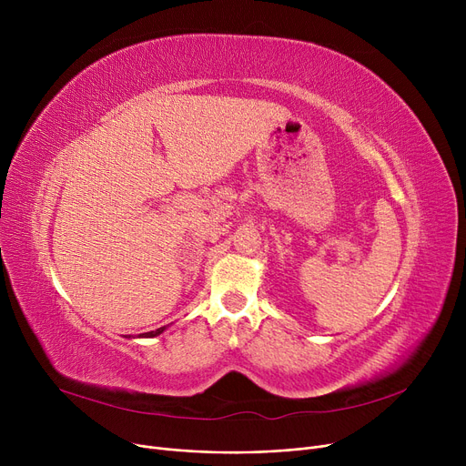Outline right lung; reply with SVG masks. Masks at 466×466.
I'll list each match as a JSON object with an SVG mask.
<instances>
[{
    "label": "right lung",
    "mask_w": 466,
    "mask_h": 466,
    "mask_svg": "<svg viewBox=\"0 0 466 466\" xmlns=\"http://www.w3.org/2000/svg\"><path fill=\"white\" fill-rule=\"evenodd\" d=\"M164 330V327H160V329H157V330H151V332H145V334H139L141 338H153V336H158L160 332Z\"/></svg>",
    "instance_id": "1"
}]
</instances>
